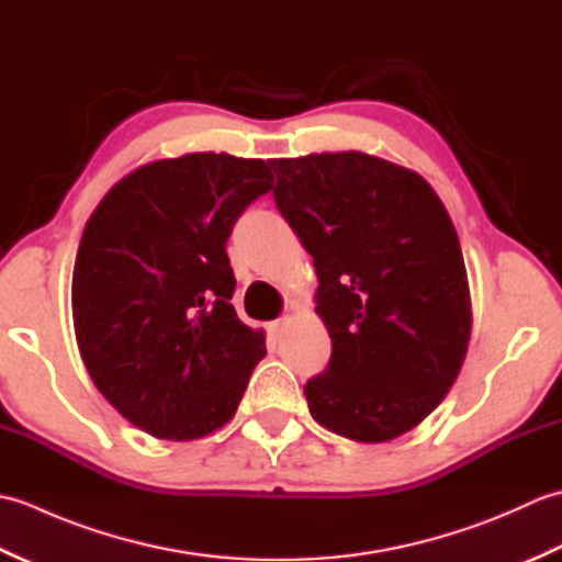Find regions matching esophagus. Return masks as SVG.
I'll list each match as a JSON object with an SVG mask.
<instances>
[{"instance_id":"esophagus-1","label":"esophagus","mask_w":562,"mask_h":562,"mask_svg":"<svg viewBox=\"0 0 562 562\" xmlns=\"http://www.w3.org/2000/svg\"><path fill=\"white\" fill-rule=\"evenodd\" d=\"M288 324H290V318H288V316H284V318H278V321H272V324L268 326V328H270V336H274V338L282 336V330L288 328Z\"/></svg>"}]
</instances>
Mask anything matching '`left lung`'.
<instances>
[{
  "label": "left lung",
  "mask_w": 562,
  "mask_h": 562,
  "mask_svg": "<svg viewBox=\"0 0 562 562\" xmlns=\"http://www.w3.org/2000/svg\"><path fill=\"white\" fill-rule=\"evenodd\" d=\"M274 205L312 254L330 362L308 413L364 445L420 425L457 381L471 292L447 207L420 173L364 151L270 159Z\"/></svg>",
  "instance_id": "8db88e82"
}]
</instances>
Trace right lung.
Segmentation results:
<instances>
[{
    "label": "right lung",
    "instance_id": "1",
    "mask_svg": "<svg viewBox=\"0 0 562 562\" xmlns=\"http://www.w3.org/2000/svg\"><path fill=\"white\" fill-rule=\"evenodd\" d=\"M272 188L262 159L193 151L123 176L83 226L75 336L93 384L151 437L202 439L232 420L266 333L238 321L226 238Z\"/></svg>",
    "mask_w": 562,
    "mask_h": 562
}]
</instances>
